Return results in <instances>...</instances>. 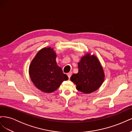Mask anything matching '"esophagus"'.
Returning a JSON list of instances; mask_svg holds the SVG:
<instances>
[{"instance_id": "esophagus-1", "label": "esophagus", "mask_w": 132, "mask_h": 132, "mask_svg": "<svg viewBox=\"0 0 132 132\" xmlns=\"http://www.w3.org/2000/svg\"><path fill=\"white\" fill-rule=\"evenodd\" d=\"M67 75H68V77L69 79H70V77H71V73H68V74H67Z\"/></svg>"}]
</instances>
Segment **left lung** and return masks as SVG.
<instances>
[{
	"instance_id": "8db88e82",
	"label": "left lung",
	"mask_w": 132,
	"mask_h": 132,
	"mask_svg": "<svg viewBox=\"0 0 132 132\" xmlns=\"http://www.w3.org/2000/svg\"><path fill=\"white\" fill-rule=\"evenodd\" d=\"M103 68L97 57L87 53L78 63V73L73 74L70 80L76 88L84 94H90L97 90L105 80Z\"/></svg>"
}]
</instances>
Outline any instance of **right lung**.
Instances as JSON below:
<instances>
[{
	"label": "right lung",
	"instance_id": "add662e5",
	"mask_svg": "<svg viewBox=\"0 0 132 132\" xmlns=\"http://www.w3.org/2000/svg\"><path fill=\"white\" fill-rule=\"evenodd\" d=\"M57 54L51 47L39 50L29 66L31 81L37 89L46 93L58 89L63 81L68 80L56 62Z\"/></svg>",
	"mask_w": 132,
	"mask_h": 132
}]
</instances>
